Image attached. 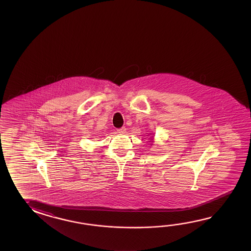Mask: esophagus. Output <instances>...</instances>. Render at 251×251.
I'll list each match as a JSON object with an SVG mask.
<instances>
[{
    "label": "esophagus",
    "mask_w": 251,
    "mask_h": 251,
    "mask_svg": "<svg viewBox=\"0 0 251 251\" xmlns=\"http://www.w3.org/2000/svg\"><path fill=\"white\" fill-rule=\"evenodd\" d=\"M117 132L118 133H125L126 132V128L125 127H122V128H118Z\"/></svg>",
    "instance_id": "obj_1"
}]
</instances>
